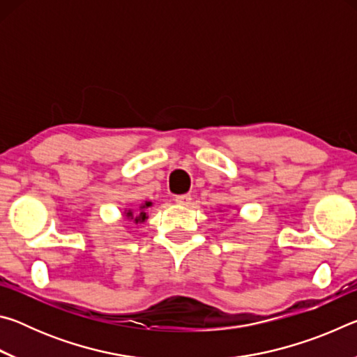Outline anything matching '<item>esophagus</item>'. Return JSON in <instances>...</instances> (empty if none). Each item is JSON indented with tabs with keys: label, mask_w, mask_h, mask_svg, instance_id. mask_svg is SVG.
<instances>
[{
	"label": "esophagus",
	"mask_w": 357,
	"mask_h": 357,
	"mask_svg": "<svg viewBox=\"0 0 357 357\" xmlns=\"http://www.w3.org/2000/svg\"><path fill=\"white\" fill-rule=\"evenodd\" d=\"M174 202L181 204V206H189V204L192 203V197L189 195V193H184V195H176L174 197Z\"/></svg>",
	"instance_id": "34e87169"
}]
</instances>
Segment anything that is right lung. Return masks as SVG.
I'll return each instance as SVG.
<instances>
[{
    "label": "right lung",
    "instance_id": "obj_1",
    "mask_svg": "<svg viewBox=\"0 0 357 357\" xmlns=\"http://www.w3.org/2000/svg\"><path fill=\"white\" fill-rule=\"evenodd\" d=\"M153 206V202H143L140 206H138L137 211H134L132 208H126L124 209V215L128 220H132L135 225H140V223L148 220V213L146 211Z\"/></svg>",
    "mask_w": 357,
    "mask_h": 357
}]
</instances>
